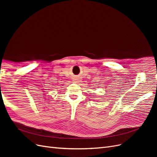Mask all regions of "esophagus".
I'll use <instances>...</instances> for the list:
<instances>
[{
    "label": "esophagus",
    "instance_id": "esophagus-1",
    "mask_svg": "<svg viewBox=\"0 0 157 157\" xmlns=\"http://www.w3.org/2000/svg\"><path fill=\"white\" fill-rule=\"evenodd\" d=\"M80 79L79 78L76 77V78H74V80H73V81H75V82H80Z\"/></svg>",
    "mask_w": 157,
    "mask_h": 157
}]
</instances>
